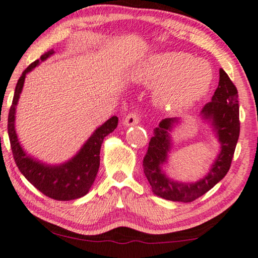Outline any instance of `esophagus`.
Masks as SVG:
<instances>
[{
  "label": "esophagus",
  "mask_w": 258,
  "mask_h": 258,
  "mask_svg": "<svg viewBox=\"0 0 258 258\" xmlns=\"http://www.w3.org/2000/svg\"><path fill=\"white\" fill-rule=\"evenodd\" d=\"M140 121V115L137 113V112H131L130 114L126 115L124 118V121H122V124L125 126H134L137 124H139Z\"/></svg>",
  "instance_id": "1"
}]
</instances>
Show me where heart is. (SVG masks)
<instances>
[{"label": "heart", "mask_w": 258, "mask_h": 258, "mask_svg": "<svg viewBox=\"0 0 258 258\" xmlns=\"http://www.w3.org/2000/svg\"><path fill=\"white\" fill-rule=\"evenodd\" d=\"M138 82L157 86V99L169 111H181L198 103L209 91L213 71L208 61L186 52L151 56L137 70Z\"/></svg>", "instance_id": "1"}]
</instances>
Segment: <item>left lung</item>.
<instances>
[{"label": "left lung", "instance_id": "left-lung-1", "mask_svg": "<svg viewBox=\"0 0 258 258\" xmlns=\"http://www.w3.org/2000/svg\"><path fill=\"white\" fill-rule=\"evenodd\" d=\"M237 89L223 69H220V81L212 101L201 111L202 119L213 126L221 151L209 173L197 182H177L169 179L162 170L172 146L170 131L180 122L179 118L162 119L148 144L143 166L152 191L165 200L191 202L212 189L226 176L230 168L239 136V107Z\"/></svg>", "mask_w": 258, "mask_h": 258}]
</instances>
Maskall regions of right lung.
Instances as JSON below:
<instances>
[{"mask_svg": "<svg viewBox=\"0 0 258 258\" xmlns=\"http://www.w3.org/2000/svg\"><path fill=\"white\" fill-rule=\"evenodd\" d=\"M52 53L53 50H50L42 55L39 59L31 63L23 71L17 82L8 115V134L14 159L25 179L45 197L58 201H70L84 197L89 193L99 169L101 144H103L104 138L113 132L117 127L118 117L113 115L99 126L86 140L78 153L61 165L53 166L43 164L25 153L21 146L15 130L16 105L19 103L20 94L23 89L25 76Z\"/></svg>", "mask_w": 258, "mask_h": 258, "instance_id": "right-lung-1", "label": "right lung"}]
</instances>
